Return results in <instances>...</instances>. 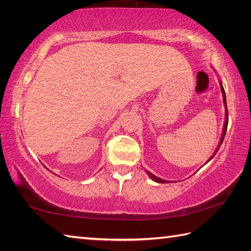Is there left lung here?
I'll use <instances>...</instances> for the list:
<instances>
[{
    "instance_id": "8db88e82",
    "label": "left lung",
    "mask_w": 251,
    "mask_h": 251,
    "mask_svg": "<svg viewBox=\"0 0 251 251\" xmlns=\"http://www.w3.org/2000/svg\"><path fill=\"white\" fill-rule=\"evenodd\" d=\"M220 87H221V92H222V96H223V102H225V105H226V122H225V127H223V132H222V137H221V140H220V142H219V147L217 148V150H216V152L214 153V155H212L209 159H208V162L210 161V159L214 157L215 155H216V153L218 152V150H219V148H220V146L222 145V142H223V139H225V136H226V128H227V123H228V113H227V108H226V92H225V88H223V86H222V84L220 83ZM147 174L150 176V178L153 180V181H155V182H158V183H168L169 181H167V180H163V179H161V178H158V177H156V176H154L153 174H151L150 172H147Z\"/></svg>"
}]
</instances>
